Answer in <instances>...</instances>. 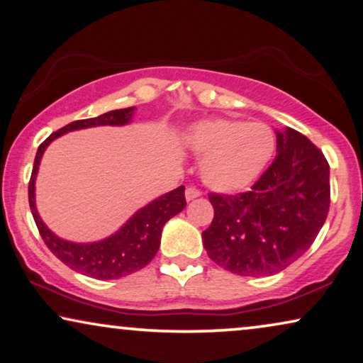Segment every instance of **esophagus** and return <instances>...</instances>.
<instances>
[{
	"mask_svg": "<svg viewBox=\"0 0 363 363\" xmlns=\"http://www.w3.org/2000/svg\"><path fill=\"white\" fill-rule=\"evenodd\" d=\"M201 196H202L201 189H197V187H194V186H189L186 189V199H187V201H192V199L201 197Z\"/></svg>",
	"mask_w": 363,
	"mask_h": 363,
	"instance_id": "obj_1",
	"label": "esophagus"
}]
</instances>
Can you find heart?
Masks as SVG:
<instances>
[{"label": "heart", "mask_w": 363, "mask_h": 363, "mask_svg": "<svg viewBox=\"0 0 363 363\" xmlns=\"http://www.w3.org/2000/svg\"><path fill=\"white\" fill-rule=\"evenodd\" d=\"M192 150L202 156V177L222 192H237L255 182L272 161L274 133L263 123L216 118L189 133Z\"/></svg>", "instance_id": "1"}]
</instances>
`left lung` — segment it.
<instances>
[{
    "mask_svg": "<svg viewBox=\"0 0 363 363\" xmlns=\"http://www.w3.org/2000/svg\"><path fill=\"white\" fill-rule=\"evenodd\" d=\"M277 156L252 189L208 194V258L240 277H269L308 252L330 206L329 162L299 131L277 133Z\"/></svg>",
    "mask_w": 363,
    "mask_h": 363,
    "instance_id": "8db88e82",
    "label": "left lung"
}]
</instances>
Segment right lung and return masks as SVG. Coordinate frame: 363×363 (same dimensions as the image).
Segmentation results:
<instances>
[{"instance_id": "obj_1", "label": "right lung", "mask_w": 363, "mask_h": 363, "mask_svg": "<svg viewBox=\"0 0 363 363\" xmlns=\"http://www.w3.org/2000/svg\"><path fill=\"white\" fill-rule=\"evenodd\" d=\"M135 111V106L123 110H111L95 118L77 120L65 125L64 128L54 131L48 140H44L38 147L34 157V167L29 179V207L33 212L34 222L48 248L64 264H67L74 272L86 274L96 279H116L131 274L138 269L145 268L155 258L160 250L161 232L164 223L179 213L186 207L184 186L164 194L156 201L147 203L141 211H138L118 232L111 237L96 243H72L60 240L49 230L40 220L34 203V181L38 174V167L43 157V152L48 145L64 133L89 128L99 125H125L128 123Z\"/></svg>"}]
</instances>
